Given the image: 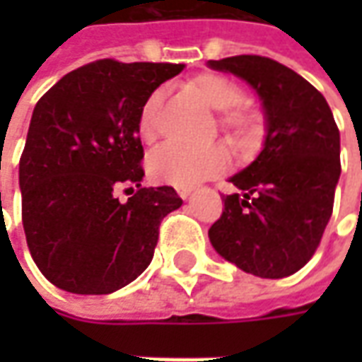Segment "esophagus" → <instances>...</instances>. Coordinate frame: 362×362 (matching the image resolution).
I'll return each mask as SVG.
<instances>
[{
	"mask_svg": "<svg viewBox=\"0 0 362 362\" xmlns=\"http://www.w3.org/2000/svg\"><path fill=\"white\" fill-rule=\"evenodd\" d=\"M176 192H178V196L182 199H188L189 194H192V188H188V186H176Z\"/></svg>",
	"mask_w": 362,
	"mask_h": 362,
	"instance_id": "obj_1",
	"label": "esophagus"
}]
</instances>
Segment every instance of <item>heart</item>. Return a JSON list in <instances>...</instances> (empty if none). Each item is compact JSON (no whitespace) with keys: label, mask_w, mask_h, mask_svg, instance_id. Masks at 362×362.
Listing matches in <instances>:
<instances>
[{"label":"heart","mask_w":362,"mask_h":362,"mask_svg":"<svg viewBox=\"0 0 362 362\" xmlns=\"http://www.w3.org/2000/svg\"><path fill=\"white\" fill-rule=\"evenodd\" d=\"M194 89L213 110L221 114V126L238 141H250L258 134L256 114L240 106L243 89L240 85L225 75L207 74L197 77ZM165 96V89H155L143 103L139 112V135L145 141H151L157 126V114ZM228 165V155L221 145L189 147L180 143H163L153 151L147 160L151 176L157 182L174 184V186H196L199 182L221 174Z\"/></svg>","instance_id":"1"}]
</instances>
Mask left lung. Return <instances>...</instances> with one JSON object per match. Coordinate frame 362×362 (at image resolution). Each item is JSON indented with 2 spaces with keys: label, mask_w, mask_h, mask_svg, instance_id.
<instances>
[{
  "label": "left lung",
  "mask_w": 362,
  "mask_h": 362,
  "mask_svg": "<svg viewBox=\"0 0 362 362\" xmlns=\"http://www.w3.org/2000/svg\"><path fill=\"white\" fill-rule=\"evenodd\" d=\"M207 67L248 83L266 118L264 147L228 178L240 194L223 197L209 243L246 273L293 275L314 256L334 209L341 174L334 114L320 90L275 59L233 56Z\"/></svg>",
  "instance_id": "8db88e82"
}]
</instances>
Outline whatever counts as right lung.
<instances>
[{
	"instance_id": "add662e5",
	"label": "right lung",
	"mask_w": 362,
	"mask_h": 362,
	"mask_svg": "<svg viewBox=\"0 0 362 362\" xmlns=\"http://www.w3.org/2000/svg\"><path fill=\"white\" fill-rule=\"evenodd\" d=\"M184 64L98 59L64 75L36 103L19 163L23 227L38 269L75 295H108L153 259L170 186L141 188L139 112ZM132 196L119 202L115 189Z\"/></svg>"
}]
</instances>
